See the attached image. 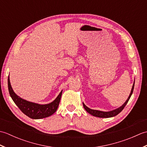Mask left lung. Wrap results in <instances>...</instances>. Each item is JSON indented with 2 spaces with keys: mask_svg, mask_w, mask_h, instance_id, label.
Listing matches in <instances>:
<instances>
[{
  "mask_svg": "<svg viewBox=\"0 0 147 147\" xmlns=\"http://www.w3.org/2000/svg\"><path fill=\"white\" fill-rule=\"evenodd\" d=\"M134 86H135V82H134L131 90V93L128 96V98H127V99L126 100V101L124 103L123 105H121V107H119L116 109H114V110H113V111L104 112V111H98V110H93V109H91L88 108L87 106L85 105V104H84V103H83V107L86 111V112H88L89 114H90L91 115H93V116H95V117H101V118H108V117H112L115 116V115H117L119 113H120V112L123 110V109L127 104V103L128 102L131 96V95L133 94Z\"/></svg>",
  "mask_w": 147,
  "mask_h": 147,
  "instance_id": "1",
  "label": "left lung"
}]
</instances>
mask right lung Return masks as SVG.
I'll list each match as a JSON object with an SVG mask.
<instances>
[{
    "mask_svg": "<svg viewBox=\"0 0 147 147\" xmlns=\"http://www.w3.org/2000/svg\"><path fill=\"white\" fill-rule=\"evenodd\" d=\"M8 89L11 97L19 109L27 116L34 119L47 117L55 112L58 108L62 93V90L54 101L47 104H39L29 102L21 98L14 93L11 85L9 76L8 77Z\"/></svg>",
    "mask_w": 147,
    "mask_h": 147,
    "instance_id": "obj_1",
    "label": "right lung"
}]
</instances>
